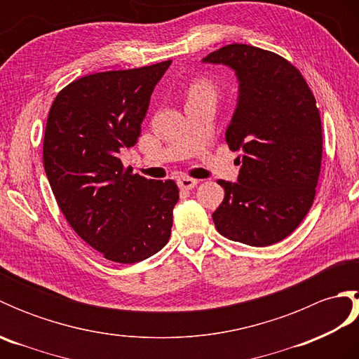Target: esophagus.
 I'll return each mask as SVG.
<instances>
[{
  "label": "esophagus",
  "instance_id": "34e87169",
  "mask_svg": "<svg viewBox=\"0 0 359 359\" xmlns=\"http://www.w3.org/2000/svg\"><path fill=\"white\" fill-rule=\"evenodd\" d=\"M177 185L182 189H193L197 185V180L191 179V177H185V175H184V177L177 179Z\"/></svg>",
  "mask_w": 359,
  "mask_h": 359
}]
</instances>
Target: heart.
<instances>
[{"instance_id":"1","label":"heart","mask_w":359,"mask_h":359,"mask_svg":"<svg viewBox=\"0 0 359 359\" xmlns=\"http://www.w3.org/2000/svg\"><path fill=\"white\" fill-rule=\"evenodd\" d=\"M212 85L207 80L196 81L194 85L189 88V95H201V94H212Z\"/></svg>"}]
</instances>
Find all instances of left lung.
I'll list each match as a JSON object with an SVG mask.
<instances>
[{
  "instance_id": "left-lung-1",
  "label": "left lung",
  "mask_w": 359,
  "mask_h": 359,
  "mask_svg": "<svg viewBox=\"0 0 359 359\" xmlns=\"http://www.w3.org/2000/svg\"><path fill=\"white\" fill-rule=\"evenodd\" d=\"M202 62L231 67L239 81L225 140L231 151H242L236 158L242 166L236 184L217 180L225 197L212 220L226 239L273 245L313 205L323 158L315 95L292 63L255 46L228 44Z\"/></svg>"
}]
</instances>
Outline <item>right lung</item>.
I'll list each match as a JSON object with an SVG mask.
<instances>
[{"label":"right lung","instance_id":"right-lung-1","mask_svg":"<svg viewBox=\"0 0 359 359\" xmlns=\"http://www.w3.org/2000/svg\"><path fill=\"white\" fill-rule=\"evenodd\" d=\"M170 65L86 75L50 106L43 162L52 193L74 231L112 262H140L170 241L175 182L144 179L118 158L137 143Z\"/></svg>","mask_w":359,"mask_h":359}]
</instances>
